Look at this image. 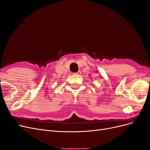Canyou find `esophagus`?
I'll use <instances>...</instances> for the list:
<instances>
[{
    "label": "esophagus",
    "instance_id": "34e87169",
    "mask_svg": "<svg viewBox=\"0 0 150 150\" xmlns=\"http://www.w3.org/2000/svg\"><path fill=\"white\" fill-rule=\"evenodd\" d=\"M74 74H75V75H80V74H81V71H79L78 72H75V73H74Z\"/></svg>",
    "mask_w": 150,
    "mask_h": 150
}]
</instances>
